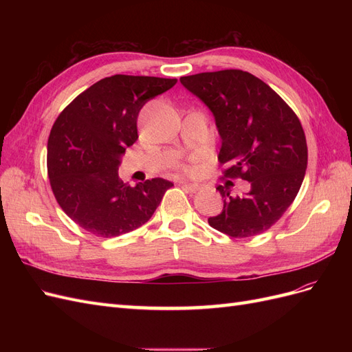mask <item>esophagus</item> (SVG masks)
<instances>
[{"mask_svg":"<svg viewBox=\"0 0 352 352\" xmlns=\"http://www.w3.org/2000/svg\"><path fill=\"white\" fill-rule=\"evenodd\" d=\"M182 186H184V189H186V190H188V192H197V190L199 189V185H197V184L182 182Z\"/></svg>","mask_w":352,"mask_h":352,"instance_id":"esophagus-1","label":"esophagus"}]
</instances>
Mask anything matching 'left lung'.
I'll return each instance as SVG.
<instances>
[{"label":"left lung","mask_w":352,"mask_h":352,"mask_svg":"<svg viewBox=\"0 0 352 352\" xmlns=\"http://www.w3.org/2000/svg\"><path fill=\"white\" fill-rule=\"evenodd\" d=\"M180 83L214 116L221 140L219 160L226 177L248 180V192L223 199L211 228L232 238L270 229L300 190L307 168V141L296 114L267 83L242 70H220L180 78Z\"/></svg>","instance_id":"left-lung-1"}]
</instances>
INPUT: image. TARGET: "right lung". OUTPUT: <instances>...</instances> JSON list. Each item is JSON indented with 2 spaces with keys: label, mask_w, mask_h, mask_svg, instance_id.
I'll return each mask as SVG.
<instances>
[{
  "label": "right lung",
  "mask_w": 352,
  "mask_h": 352,
  "mask_svg": "<svg viewBox=\"0 0 352 352\" xmlns=\"http://www.w3.org/2000/svg\"><path fill=\"white\" fill-rule=\"evenodd\" d=\"M177 79L114 74L94 83L60 113L48 138V177L63 211L94 235L113 238L142 226L173 184L155 177L131 186L119 177L138 140V114Z\"/></svg>",
  "instance_id": "right-lung-1"
}]
</instances>
